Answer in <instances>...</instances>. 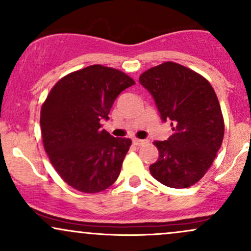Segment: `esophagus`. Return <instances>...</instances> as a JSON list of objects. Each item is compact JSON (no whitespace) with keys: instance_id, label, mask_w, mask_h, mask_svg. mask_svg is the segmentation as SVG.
<instances>
[{"instance_id":"34e87169","label":"esophagus","mask_w":251,"mask_h":251,"mask_svg":"<svg viewBox=\"0 0 251 251\" xmlns=\"http://www.w3.org/2000/svg\"><path fill=\"white\" fill-rule=\"evenodd\" d=\"M132 142H133V144H134L135 146H140V145H143V144H145V140L137 139V138H134V139L132 140Z\"/></svg>"}]
</instances>
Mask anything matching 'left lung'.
Listing matches in <instances>:
<instances>
[{
  "label": "left lung",
  "instance_id": "8db88e82",
  "mask_svg": "<svg viewBox=\"0 0 251 251\" xmlns=\"http://www.w3.org/2000/svg\"><path fill=\"white\" fill-rule=\"evenodd\" d=\"M139 82L174 131L168 140L153 143L159 158L150 172L169 188H189L206 174L223 142L224 120L214 88L201 74L171 61L144 72Z\"/></svg>",
  "mask_w": 251,
  "mask_h": 251
}]
</instances>
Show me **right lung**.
Returning <instances> with one entry per match:
<instances>
[{
  "label": "right lung",
  "instance_id": "right-lung-1",
  "mask_svg": "<svg viewBox=\"0 0 251 251\" xmlns=\"http://www.w3.org/2000/svg\"><path fill=\"white\" fill-rule=\"evenodd\" d=\"M134 83L123 72L92 65L60 79L42 103L43 146L60 177L77 191L97 194L119 177L132 142L112 137L100 122Z\"/></svg>",
  "mask_w": 251,
  "mask_h": 251
}]
</instances>
